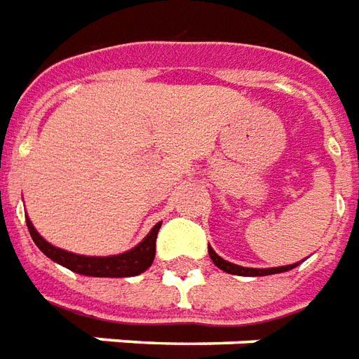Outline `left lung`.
I'll use <instances>...</instances> for the list:
<instances>
[{
	"label": "left lung",
	"instance_id": "8db88e82",
	"mask_svg": "<svg viewBox=\"0 0 359 359\" xmlns=\"http://www.w3.org/2000/svg\"><path fill=\"white\" fill-rule=\"evenodd\" d=\"M210 252V257L213 259V264L217 265L219 269H223L225 273H231V275H244V277H264V275H275V273H285V271L294 269L298 264L294 265H283V267H271V269H252V267H241V265H234L231 262H225L223 257L217 256L213 248H208Z\"/></svg>",
	"mask_w": 359,
	"mask_h": 359
}]
</instances>
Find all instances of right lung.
I'll return each mask as SVG.
<instances>
[{
	"mask_svg": "<svg viewBox=\"0 0 359 359\" xmlns=\"http://www.w3.org/2000/svg\"><path fill=\"white\" fill-rule=\"evenodd\" d=\"M28 233L36 242V246L42 250L46 256L63 265L67 269L81 273V275H88V277H134L140 275L142 271H146L149 265L154 264L156 257V238L159 233L161 223H157L144 241L136 246V248L128 250L125 254L118 256H107V257H90V256H76L65 250L51 246L50 242H46L38 234L34 225L27 219Z\"/></svg>",
	"mask_w": 359,
	"mask_h": 359,
	"instance_id": "obj_1",
	"label": "right lung"
}]
</instances>
